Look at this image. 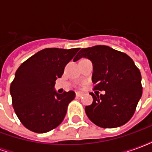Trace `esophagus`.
Masks as SVG:
<instances>
[{"instance_id":"obj_1","label":"esophagus","mask_w":152,"mask_h":152,"mask_svg":"<svg viewBox=\"0 0 152 152\" xmlns=\"http://www.w3.org/2000/svg\"><path fill=\"white\" fill-rule=\"evenodd\" d=\"M76 97H78V98H80V97H82L83 96V94L81 92H76Z\"/></svg>"}]
</instances>
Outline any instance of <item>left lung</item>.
<instances>
[{
    "mask_svg": "<svg viewBox=\"0 0 152 152\" xmlns=\"http://www.w3.org/2000/svg\"><path fill=\"white\" fill-rule=\"evenodd\" d=\"M81 58L92 62L94 89L105 91L100 95L90 94L94 101L85 108L87 116L102 128L120 127L127 123L142 94L140 71L133 59L107 45L81 49L74 62Z\"/></svg>",
    "mask_w": 152,
    "mask_h": 152,
    "instance_id": "left-lung-1",
    "label": "left lung"
}]
</instances>
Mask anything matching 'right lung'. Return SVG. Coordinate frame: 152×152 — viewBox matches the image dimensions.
Instances as JSON below:
<instances>
[{"label":"right lung","mask_w":152,"mask_h":152,"mask_svg":"<svg viewBox=\"0 0 152 152\" xmlns=\"http://www.w3.org/2000/svg\"><path fill=\"white\" fill-rule=\"evenodd\" d=\"M79 50L47 48L30 57L16 71L10 89L13 107L29 130L46 133L63 121L76 94H58L55 80L62 77L65 66Z\"/></svg>","instance_id":"obj_1"}]
</instances>
